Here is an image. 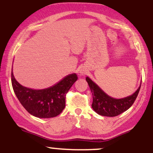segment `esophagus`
<instances>
[{"label": "esophagus", "mask_w": 153, "mask_h": 153, "mask_svg": "<svg viewBox=\"0 0 153 153\" xmlns=\"http://www.w3.org/2000/svg\"><path fill=\"white\" fill-rule=\"evenodd\" d=\"M80 74H81V75H83V74H84V73H83V72H80Z\"/></svg>", "instance_id": "obj_1"}]
</instances>
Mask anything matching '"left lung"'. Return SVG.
<instances>
[{
  "label": "left lung",
  "mask_w": 153,
  "mask_h": 153,
  "mask_svg": "<svg viewBox=\"0 0 153 153\" xmlns=\"http://www.w3.org/2000/svg\"><path fill=\"white\" fill-rule=\"evenodd\" d=\"M85 80L93 95L92 108L99 115L107 117L117 116L130 108L137 99L142 84L141 81L139 88L131 95L124 98L115 99L107 94L88 77H86Z\"/></svg>",
  "instance_id": "left-lung-1"
}]
</instances>
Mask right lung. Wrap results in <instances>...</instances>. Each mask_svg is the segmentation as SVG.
Wrapping results in <instances>:
<instances>
[{"label":"right lung","instance_id":"1","mask_svg":"<svg viewBox=\"0 0 153 153\" xmlns=\"http://www.w3.org/2000/svg\"><path fill=\"white\" fill-rule=\"evenodd\" d=\"M77 79L76 74H69L52 86L33 89L20 84L11 69V83L16 97L27 111L39 118L56 117L62 112L67 93Z\"/></svg>","mask_w":153,"mask_h":153}]
</instances>
